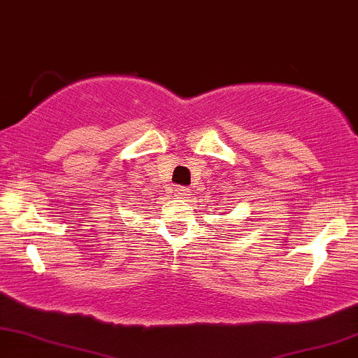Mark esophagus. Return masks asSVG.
Segmentation results:
<instances>
[{
	"label": "esophagus",
	"instance_id": "esophagus-1",
	"mask_svg": "<svg viewBox=\"0 0 358 358\" xmlns=\"http://www.w3.org/2000/svg\"><path fill=\"white\" fill-rule=\"evenodd\" d=\"M173 192H175V195L178 196V199H187V196L190 195V190H188L187 187H176Z\"/></svg>",
	"mask_w": 358,
	"mask_h": 358
}]
</instances>
